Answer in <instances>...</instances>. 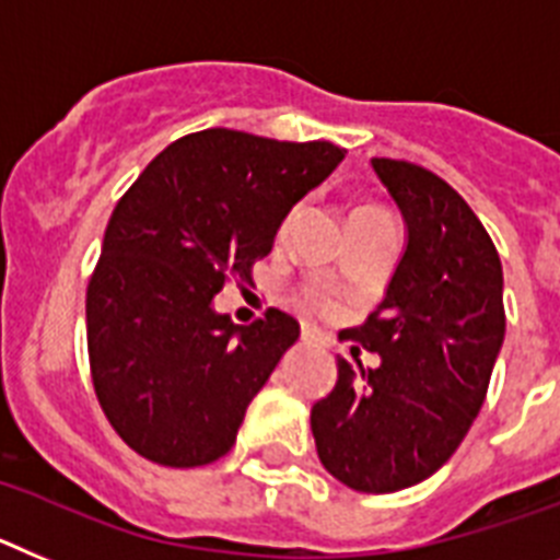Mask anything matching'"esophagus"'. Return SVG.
<instances>
[{
  "label": "esophagus",
  "mask_w": 560,
  "mask_h": 560,
  "mask_svg": "<svg viewBox=\"0 0 560 560\" xmlns=\"http://www.w3.org/2000/svg\"><path fill=\"white\" fill-rule=\"evenodd\" d=\"M301 340L310 343V347H324L327 343V338H324V332L318 327H301Z\"/></svg>",
  "instance_id": "obj_1"
}]
</instances>
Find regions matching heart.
Returning a JSON list of instances; mask_svg holds the SVG:
<instances>
[{
	"instance_id": "obj_1",
	"label": "heart",
	"mask_w": 560,
	"mask_h": 560,
	"mask_svg": "<svg viewBox=\"0 0 560 560\" xmlns=\"http://www.w3.org/2000/svg\"><path fill=\"white\" fill-rule=\"evenodd\" d=\"M299 217H301V206H293L290 211H287V217L281 220V228H279L281 236H287V233L293 231V225L299 222ZM363 217H386V213L377 211V208H361V211L352 213V220H363ZM304 301H307V304H313V307H320V310L329 307V301L324 299V293H320V290H315V287L304 290Z\"/></svg>"
}]
</instances>
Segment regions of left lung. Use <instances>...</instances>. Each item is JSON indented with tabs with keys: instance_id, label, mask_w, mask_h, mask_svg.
I'll return each instance as SVG.
<instances>
[{
	"instance_id": "left-lung-1",
	"label": "left lung",
	"mask_w": 560,
	"mask_h": 560,
	"mask_svg": "<svg viewBox=\"0 0 560 560\" xmlns=\"http://www.w3.org/2000/svg\"><path fill=\"white\" fill-rule=\"evenodd\" d=\"M372 168L408 233L386 299L347 332L381 363L338 358L310 425L338 482L395 493L436 474L474 425L504 340V279L493 240L445 179L406 160L374 158Z\"/></svg>"
}]
</instances>
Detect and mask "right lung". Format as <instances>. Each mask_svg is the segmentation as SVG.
<instances>
[{"label": "right lung", "mask_w": 560, "mask_h": 560, "mask_svg": "<svg viewBox=\"0 0 560 560\" xmlns=\"http://www.w3.org/2000/svg\"><path fill=\"white\" fill-rule=\"evenodd\" d=\"M329 140L236 129L174 140L118 199L86 287L92 386L120 440L165 468L225 456L299 320L281 310L236 327L213 313L247 284L287 211L343 160Z\"/></svg>", "instance_id": "right-lung-1"}]
</instances>
